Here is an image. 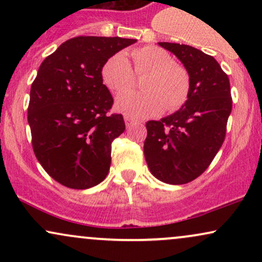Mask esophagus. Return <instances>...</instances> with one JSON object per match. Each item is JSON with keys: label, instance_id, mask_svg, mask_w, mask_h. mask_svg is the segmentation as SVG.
Returning a JSON list of instances; mask_svg holds the SVG:
<instances>
[{"label": "esophagus", "instance_id": "34e87169", "mask_svg": "<svg viewBox=\"0 0 262 262\" xmlns=\"http://www.w3.org/2000/svg\"><path fill=\"white\" fill-rule=\"evenodd\" d=\"M124 122H125V125H127V127H129V125L133 124V123H134V119L132 118V117L125 116V117H124Z\"/></svg>", "mask_w": 262, "mask_h": 262}]
</instances>
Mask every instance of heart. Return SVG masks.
<instances>
[{"mask_svg": "<svg viewBox=\"0 0 262 262\" xmlns=\"http://www.w3.org/2000/svg\"><path fill=\"white\" fill-rule=\"evenodd\" d=\"M134 71L145 75L141 80L144 91H127L117 97L116 110L128 117L143 118L176 111L186 103L191 93V80L185 68L176 64L169 52L155 45L132 53ZM101 79L110 91L118 93L134 82V74L123 53L111 55L101 68Z\"/></svg>", "mask_w": 262, "mask_h": 262, "instance_id": "1", "label": "heart"}]
</instances>
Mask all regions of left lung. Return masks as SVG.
Returning <instances> with one entry per match:
<instances>
[{"label":"left lung","instance_id":"8db88e82","mask_svg":"<svg viewBox=\"0 0 262 262\" xmlns=\"http://www.w3.org/2000/svg\"><path fill=\"white\" fill-rule=\"evenodd\" d=\"M159 45L185 66L191 93L177 112L146 123L144 155L156 179L183 185L202 175L223 144L233 103L230 83L213 56L185 44Z\"/></svg>","mask_w":262,"mask_h":262}]
</instances>
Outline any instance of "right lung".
I'll use <instances>...</instances> for the list:
<instances>
[{"label":"right lung","mask_w":262,"mask_h":262,"mask_svg":"<svg viewBox=\"0 0 262 262\" xmlns=\"http://www.w3.org/2000/svg\"><path fill=\"white\" fill-rule=\"evenodd\" d=\"M135 41L76 37L39 66L28 106L32 145L48 175L62 186L86 189L106 179L111 145L125 124L122 114H107L113 97L102 82L101 68Z\"/></svg>","instance_id":"right-lung-1"}]
</instances>
